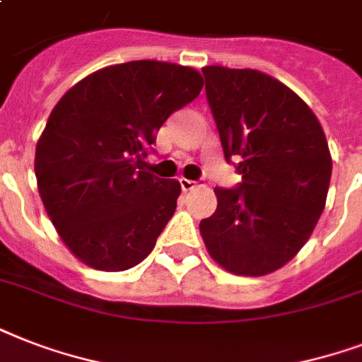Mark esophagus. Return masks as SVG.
<instances>
[{
	"label": "esophagus",
	"instance_id": "34e87169",
	"mask_svg": "<svg viewBox=\"0 0 362 362\" xmlns=\"http://www.w3.org/2000/svg\"><path fill=\"white\" fill-rule=\"evenodd\" d=\"M178 180H180V186H182V189H184V192H192V189H195V187L199 186L197 182L187 180V178H184V176H182V178H178Z\"/></svg>",
	"mask_w": 362,
	"mask_h": 362
}]
</instances>
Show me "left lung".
<instances>
[{
    "instance_id": "left-lung-1",
    "label": "left lung",
    "mask_w": 362,
    "mask_h": 362,
    "mask_svg": "<svg viewBox=\"0 0 362 362\" xmlns=\"http://www.w3.org/2000/svg\"><path fill=\"white\" fill-rule=\"evenodd\" d=\"M206 98L227 161L242 184L214 187L218 209L199 223L210 257L237 276H264L289 263L325 209L332 159L310 107L255 69L203 67Z\"/></svg>"
}]
</instances>
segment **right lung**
<instances>
[{
    "label": "right lung",
    "instance_id": "obj_1",
    "mask_svg": "<svg viewBox=\"0 0 362 362\" xmlns=\"http://www.w3.org/2000/svg\"><path fill=\"white\" fill-rule=\"evenodd\" d=\"M201 90L193 67L139 59L95 71L56 103L37 141V189L82 263L120 272L152 252L182 189L144 173L142 158L163 122Z\"/></svg>",
    "mask_w": 362,
    "mask_h": 362
}]
</instances>
